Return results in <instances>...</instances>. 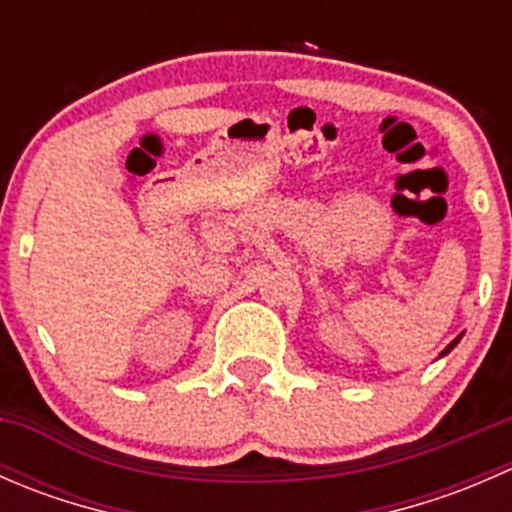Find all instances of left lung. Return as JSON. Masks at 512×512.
I'll return each mask as SVG.
<instances>
[{"label":"left lung","instance_id":"obj_1","mask_svg":"<svg viewBox=\"0 0 512 512\" xmlns=\"http://www.w3.org/2000/svg\"><path fill=\"white\" fill-rule=\"evenodd\" d=\"M458 339H461V337H456V339H453V342H451V344H448V347H446V349H443V354H448V352H451V349H453V347H456V344H458ZM443 354H441V356H443Z\"/></svg>","mask_w":512,"mask_h":512}]
</instances>
